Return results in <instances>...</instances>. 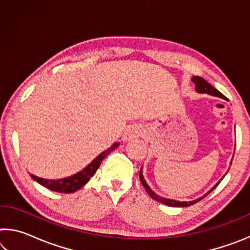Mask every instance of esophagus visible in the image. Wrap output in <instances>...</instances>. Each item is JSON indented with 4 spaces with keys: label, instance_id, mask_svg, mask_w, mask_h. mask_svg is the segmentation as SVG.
<instances>
[{
    "label": "esophagus",
    "instance_id": "esophagus-1",
    "mask_svg": "<svg viewBox=\"0 0 250 250\" xmlns=\"http://www.w3.org/2000/svg\"><path fill=\"white\" fill-rule=\"evenodd\" d=\"M141 133H142L141 126H139V125L129 126V128L125 130V132L124 134V141L133 140V139L138 138L139 135H141Z\"/></svg>",
    "mask_w": 250,
    "mask_h": 250
}]
</instances>
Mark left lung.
<instances>
[{"mask_svg": "<svg viewBox=\"0 0 250 250\" xmlns=\"http://www.w3.org/2000/svg\"><path fill=\"white\" fill-rule=\"evenodd\" d=\"M192 82H193L194 83H195V89H196L197 92H200V94H208V95H210V96H216V97H219V98H223V99L227 100L226 97L224 96V95L222 94V92H219L217 89H215V88H214L213 86H211L210 83H207L204 78L198 77V76H194V77L192 78ZM230 164H231V162H230ZM223 177H224V176H223ZM223 177H222V180H223ZM140 181H141L142 185L145 186L146 191L147 192V194H149L150 197H152V198H153V200L158 201V202H160V203H162V204H164V205H167V206H171V207H188V206H191V205H193V204H195V203L200 202V201L203 200V198H204L205 196L208 195V194H209L211 191H213V189H214L215 188H216V186H217L219 183H221V181H219L218 183H217L216 185H215V186H213V188H211L209 189V191L205 194L204 196L197 198V200H195V201L181 202V201L170 200V198L162 197V196L158 195V194H155L153 191H152V189L150 188V186L147 185V183L146 182V180L143 179V175H142V167L140 168Z\"/></svg>", "mask_w": 250, "mask_h": 250, "instance_id": "1", "label": "left lung"}]
</instances>
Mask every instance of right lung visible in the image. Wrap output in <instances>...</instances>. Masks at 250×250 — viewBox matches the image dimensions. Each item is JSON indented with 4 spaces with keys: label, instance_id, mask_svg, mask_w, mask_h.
<instances>
[{
    "label": "right lung",
    "instance_id": "add662e5",
    "mask_svg": "<svg viewBox=\"0 0 250 250\" xmlns=\"http://www.w3.org/2000/svg\"><path fill=\"white\" fill-rule=\"evenodd\" d=\"M120 146V143H113V145L109 147L108 150L104 151L103 153H100L97 158L92 161L91 163L88 164V166L76 174L65 177V179H61V180H47V179H42V177H39L34 174H31V177L36 181L37 183L45 186L50 191L54 192H58V193H74L76 191H78L79 188H82L84 184H87L89 180L92 176L95 175L96 171L98 170V167H100L103 160L107 156L110 152H112L113 150H116L118 146Z\"/></svg>",
    "mask_w": 250,
    "mask_h": 250
}]
</instances>
